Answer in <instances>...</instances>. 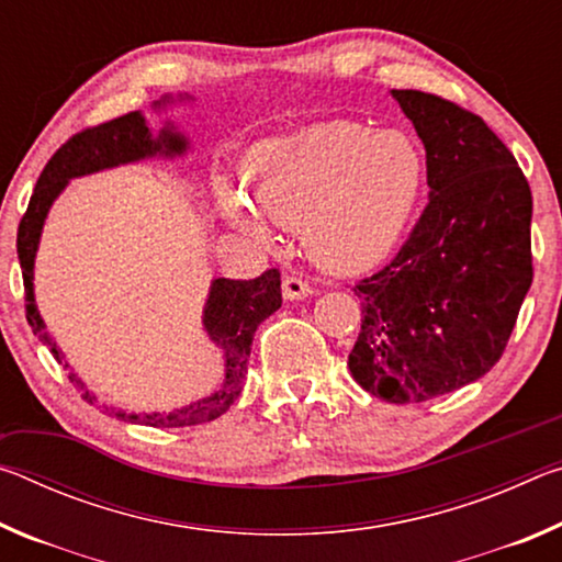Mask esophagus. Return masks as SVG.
Instances as JSON below:
<instances>
[{
	"instance_id": "1",
	"label": "esophagus",
	"mask_w": 562,
	"mask_h": 562,
	"mask_svg": "<svg viewBox=\"0 0 562 562\" xmlns=\"http://www.w3.org/2000/svg\"><path fill=\"white\" fill-rule=\"evenodd\" d=\"M312 294V288L302 278H284L282 280V297L290 300V302H297L304 300Z\"/></svg>"
}]
</instances>
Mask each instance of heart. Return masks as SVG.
<instances>
[{
  "mask_svg": "<svg viewBox=\"0 0 562 562\" xmlns=\"http://www.w3.org/2000/svg\"><path fill=\"white\" fill-rule=\"evenodd\" d=\"M424 183L426 156L414 136L329 121L252 148L243 178L247 201L221 188V207L255 240H270L265 217L302 231L319 268L357 274L394 252Z\"/></svg>",
  "mask_w": 562,
  "mask_h": 562,
  "instance_id": "1",
  "label": "heart"
}]
</instances>
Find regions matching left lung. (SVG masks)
<instances>
[{
    "instance_id": "1",
    "label": "left lung",
    "mask_w": 562,
    "mask_h": 562,
    "mask_svg": "<svg viewBox=\"0 0 562 562\" xmlns=\"http://www.w3.org/2000/svg\"><path fill=\"white\" fill-rule=\"evenodd\" d=\"M426 148L429 205L392 265L361 280L349 372L389 404L475 382L501 359L532 282L528 180L481 116L392 91Z\"/></svg>"
}]
</instances>
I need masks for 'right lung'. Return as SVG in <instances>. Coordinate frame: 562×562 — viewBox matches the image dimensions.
Segmentation results:
<instances>
[{
	"instance_id": "obj_1",
	"label": "right lung",
	"mask_w": 562,
	"mask_h": 562,
	"mask_svg": "<svg viewBox=\"0 0 562 562\" xmlns=\"http://www.w3.org/2000/svg\"><path fill=\"white\" fill-rule=\"evenodd\" d=\"M183 101H190V97H164L154 103V109L166 111L170 103ZM188 138L173 126V121H166V126L154 133L144 113L133 111L121 119L101 123L97 128L76 133L71 140H66V144L56 150L49 164L42 170L40 180H36L30 207H26L16 233V255L19 265H22L26 292V322H30L34 335L49 347L54 359L66 369H71L69 361H66L61 347H56V341L52 339L49 331H46L42 312L36 307L34 297V260L36 250H40L46 215H49L54 201L64 193V188L69 186L71 178L138 164V160L180 158L188 154ZM280 304L282 292L278 270L262 272L260 278L255 280L215 278L211 282V292H207L203 307V329L223 355V384L217 386L213 394L198 398V402H190L186 406H178L173 412L136 414L123 412V408L109 404H101L99 408H103L109 416L121 418V422L154 426V429H176V426H195L213 422V418L225 414L235 398L240 396L255 329H258L272 312H278ZM69 382L79 389L81 396L87 398L89 404H99L97 394L81 382V376L76 374L74 369L69 372Z\"/></svg>"
}]
</instances>
